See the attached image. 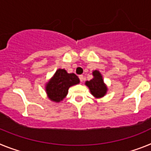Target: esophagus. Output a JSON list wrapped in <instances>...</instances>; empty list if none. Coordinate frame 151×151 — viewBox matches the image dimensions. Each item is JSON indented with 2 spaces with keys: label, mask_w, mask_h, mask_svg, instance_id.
Masks as SVG:
<instances>
[{
  "label": "esophagus",
  "mask_w": 151,
  "mask_h": 151,
  "mask_svg": "<svg viewBox=\"0 0 151 151\" xmlns=\"http://www.w3.org/2000/svg\"><path fill=\"white\" fill-rule=\"evenodd\" d=\"M79 79L81 81V82H83L84 78H83V75H79Z\"/></svg>",
  "instance_id": "34e87169"
}]
</instances>
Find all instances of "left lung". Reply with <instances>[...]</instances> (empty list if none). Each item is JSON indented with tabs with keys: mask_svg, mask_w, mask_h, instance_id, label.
Wrapping results in <instances>:
<instances>
[{
	"mask_svg": "<svg viewBox=\"0 0 151 151\" xmlns=\"http://www.w3.org/2000/svg\"><path fill=\"white\" fill-rule=\"evenodd\" d=\"M93 78L90 81H86V85L90 88L91 93L96 98L103 97L107 91V87L103 82L102 75L98 70L93 72Z\"/></svg>",
	"mask_w": 151,
	"mask_h": 151,
	"instance_id": "left-lung-1",
	"label": "left lung"
}]
</instances>
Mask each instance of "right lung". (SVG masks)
Masks as SVG:
<instances>
[{
    "instance_id": "obj_1",
    "label": "right lung",
    "mask_w": 151,
    "mask_h": 151,
    "mask_svg": "<svg viewBox=\"0 0 151 151\" xmlns=\"http://www.w3.org/2000/svg\"><path fill=\"white\" fill-rule=\"evenodd\" d=\"M80 83L74 73L68 74L65 69H58L46 85V92L51 100L60 102L68 94L69 87Z\"/></svg>"
}]
</instances>
